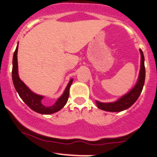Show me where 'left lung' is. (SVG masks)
Instances as JSON below:
<instances>
[{"mask_svg": "<svg viewBox=\"0 0 157 157\" xmlns=\"http://www.w3.org/2000/svg\"><path fill=\"white\" fill-rule=\"evenodd\" d=\"M139 51H140L141 53V68L136 85L131 89L128 94L121 97V98H119L114 102L104 103L96 101V105L100 109L108 111V112H121V111L127 109L129 107H131L138 99L141 92H142V88H143L145 78V64H144L145 63V58H144L142 51L141 49Z\"/></svg>", "mask_w": 157, "mask_h": 157, "instance_id": "8db88e82", "label": "left lung"}]
</instances>
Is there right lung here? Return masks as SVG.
Segmentation results:
<instances>
[{"label": "right lung", "mask_w": 157, "mask_h": 157, "mask_svg": "<svg viewBox=\"0 0 157 157\" xmlns=\"http://www.w3.org/2000/svg\"><path fill=\"white\" fill-rule=\"evenodd\" d=\"M17 53H18V45H17L16 49L14 52L13 60H12V80H13V84L15 86V88L18 92L20 98L22 101L26 103V105L33 109L35 112L41 114H52L54 113L58 112L59 110L63 109L64 105H66L69 98V94H70V85L73 83V79L70 80L69 84L66 86L64 92L62 94V96L58 100L54 105L51 106L44 105L42 103V99L44 96L39 95L33 91L29 90V87L24 84L23 82L20 80L18 73V61H17Z\"/></svg>", "instance_id": "1"}]
</instances>
